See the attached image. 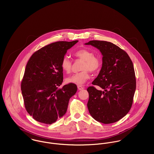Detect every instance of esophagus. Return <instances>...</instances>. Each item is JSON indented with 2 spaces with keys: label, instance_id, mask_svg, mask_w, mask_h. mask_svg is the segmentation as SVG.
<instances>
[{
  "label": "esophagus",
  "instance_id": "1",
  "mask_svg": "<svg viewBox=\"0 0 154 154\" xmlns=\"http://www.w3.org/2000/svg\"><path fill=\"white\" fill-rule=\"evenodd\" d=\"M78 88L79 90H82V89H83L84 88L83 87H82L81 85H78Z\"/></svg>",
  "mask_w": 154,
  "mask_h": 154
}]
</instances>
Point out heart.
I'll list each match as a JSON object with an SVG mask.
<instances>
[{
	"label": "heart",
	"instance_id": "obj_1",
	"mask_svg": "<svg viewBox=\"0 0 154 154\" xmlns=\"http://www.w3.org/2000/svg\"><path fill=\"white\" fill-rule=\"evenodd\" d=\"M73 54L77 58L83 60L81 66L82 71L66 78V82L78 85H84L90 78L89 71L92 73L98 72L101 66V61L98 57L94 56L93 52L87 49L77 50ZM60 66L63 72L69 73L72 70V63L68 57L65 56L62 59Z\"/></svg>",
	"mask_w": 154,
	"mask_h": 154
}]
</instances>
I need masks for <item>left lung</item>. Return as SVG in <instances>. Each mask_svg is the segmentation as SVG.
<instances>
[{"label":"left lung","mask_w":154,"mask_h":154,"mask_svg":"<svg viewBox=\"0 0 154 154\" xmlns=\"http://www.w3.org/2000/svg\"><path fill=\"white\" fill-rule=\"evenodd\" d=\"M101 51L103 64L94 85L89 87L88 110L97 121L110 124L125 116L131 110L136 90V77L132 60L128 53L115 44L105 41H89Z\"/></svg>","instance_id":"8db88e82"}]
</instances>
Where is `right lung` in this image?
Segmentation results:
<instances>
[{
    "label": "right lung",
    "instance_id": "add662e5",
    "mask_svg": "<svg viewBox=\"0 0 154 154\" xmlns=\"http://www.w3.org/2000/svg\"><path fill=\"white\" fill-rule=\"evenodd\" d=\"M78 42L51 43L34 53L29 59L21 88L25 109L36 121L50 125L65 114L77 86L68 84L58 88L63 80L60 63L67 50Z\"/></svg>",
    "mask_w": 154,
    "mask_h": 154
}]
</instances>
